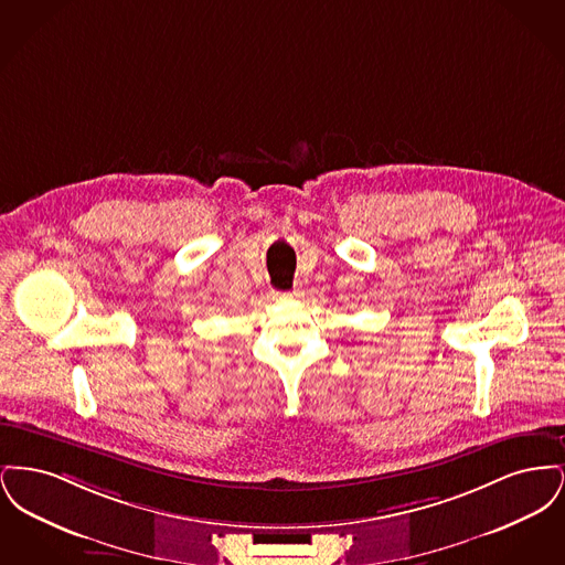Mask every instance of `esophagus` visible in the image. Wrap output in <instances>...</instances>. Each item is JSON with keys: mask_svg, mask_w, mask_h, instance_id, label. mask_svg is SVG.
Masks as SVG:
<instances>
[{"mask_svg": "<svg viewBox=\"0 0 565 565\" xmlns=\"http://www.w3.org/2000/svg\"><path fill=\"white\" fill-rule=\"evenodd\" d=\"M275 296H279V298H295L298 296V290H290V292H275Z\"/></svg>", "mask_w": 565, "mask_h": 565, "instance_id": "1", "label": "esophagus"}]
</instances>
